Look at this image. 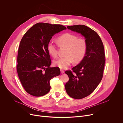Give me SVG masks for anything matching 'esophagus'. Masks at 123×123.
<instances>
[{
    "instance_id": "1",
    "label": "esophagus",
    "mask_w": 123,
    "mask_h": 123,
    "mask_svg": "<svg viewBox=\"0 0 123 123\" xmlns=\"http://www.w3.org/2000/svg\"><path fill=\"white\" fill-rule=\"evenodd\" d=\"M60 71H61V74H64V71H63V69H60Z\"/></svg>"
}]
</instances>
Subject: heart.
I'll return each mask as SVG.
<instances>
[{"instance_id":"b5f03b06","label":"heart","mask_w":123,"mask_h":123,"mask_svg":"<svg viewBox=\"0 0 123 123\" xmlns=\"http://www.w3.org/2000/svg\"><path fill=\"white\" fill-rule=\"evenodd\" d=\"M60 47L67 48L65 56L61 57L54 62V65L60 68H67L74 61L75 63L80 62L85 57L87 49L86 40L78 38L77 36L71 33H66L57 38ZM49 54L54 58L57 57V49L55 44L50 41L47 45Z\"/></svg>"}]
</instances>
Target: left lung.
<instances>
[{"label": "left lung", "mask_w": 123, "mask_h": 123, "mask_svg": "<svg viewBox=\"0 0 123 123\" xmlns=\"http://www.w3.org/2000/svg\"><path fill=\"white\" fill-rule=\"evenodd\" d=\"M68 29L81 33L87 44L84 59L73 71L65 72L69 80L65 85L68 94L80 99L90 95L100 83L103 76L105 54L103 42L98 34L85 25L68 26Z\"/></svg>", "instance_id": "left-lung-1"}]
</instances>
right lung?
Listing matches in <instances>:
<instances>
[{
	"label": "right lung",
	"mask_w": 123,
	"mask_h": 123,
	"mask_svg": "<svg viewBox=\"0 0 123 123\" xmlns=\"http://www.w3.org/2000/svg\"><path fill=\"white\" fill-rule=\"evenodd\" d=\"M66 27L58 24L37 23L30 28L21 40L16 69L25 90L37 97L50 91V80L60 74L58 67H49L51 61L47 45L52 37Z\"/></svg>",
	"instance_id": "add662e5"
}]
</instances>
